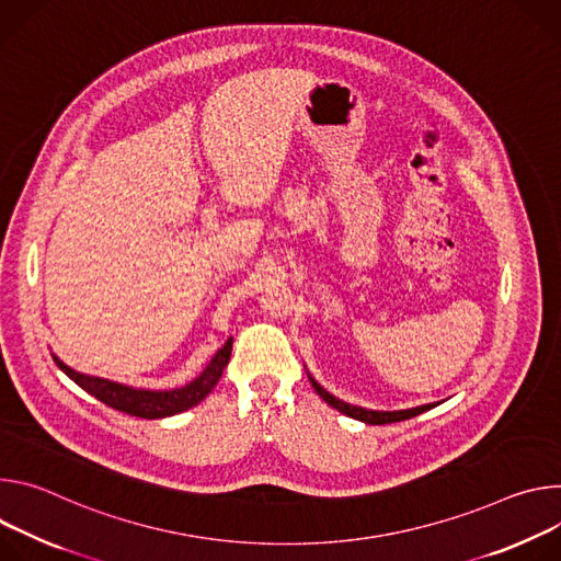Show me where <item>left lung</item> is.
I'll return each mask as SVG.
<instances>
[{
  "label": "left lung",
  "instance_id": "8db88e82",
  "mask_svg": "<svg viewBox=\"0 0 561 561\" xmlns=\"http://www.w3.org/2000/svg\"><path fill=\"white\" fill-rule=\"evenodd\" d=\"M307 379H309V383H312V388L317 390V394H319L328 405L336 408L339 412H343V414H347V416H352V419H356V421L369 423V425H383V423L405 421V419H412V416H416V414H421V412H425V410H430V408H437V405L442 403V401H437V403H425V405H416V408H408V410H392V412H388V410H367V408L352 405V403H345V401L336 399V397L330 394L312 375H309V371H307Z\"/></svg>",
  "mask_w": 561,
  "mask_h": 561
}]
</instances>
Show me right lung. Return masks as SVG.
<instances>
[{
  "label": "right lung",
  "instance_id": "right-lung-1",
  "mask_svg": "<svg viewBox=\"0 0 561 561\" xmlns=\"http://www.w3.org/2000/svg\"><path fill=\"white\" fill-rule=\"evenodd\" d=\"M231 343H233V339H229L214 354V358L207 363V367L201 371V375L194 381L184 383L180 388H171V390L131 388V386L108 381V379H102V377L82 375V371L69 367L65 360H59L55 354H53V360L71 381H76L84 392H89L98 401L106 403L108 408L119 410L124 414H131V416H140V419H164V416H173V414H180L184 410L198 405L216 388V383L222 377V369L229 363Z\"/></svg>",
  "mask_w": 561,
  "mask_h": 561
}]
</instances>
